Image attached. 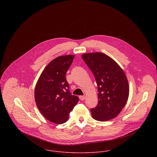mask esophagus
Listing matches in <instances>:
<instances>
[{
	"label": "esophagus",
	"instance_id": "1",
	"mask_svg": "<svg viewBox=\"0 0 157 157\" xmlns=\"http://www.w3.org/2000/svg\"><path fill=\"white\" fill-rule=\"evenodd\" d=\"M79 98H80V99L81 100H84L86 98V96H85V95H80V96L79 97Z\"/></svg>",
	"mask_w": 157,
	"mask_h": 157
}]
</instances>
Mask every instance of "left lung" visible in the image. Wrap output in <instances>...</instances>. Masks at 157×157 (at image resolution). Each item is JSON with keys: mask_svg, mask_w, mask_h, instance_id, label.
I'll return each instance as SVG.
<instances>
[{"mask_svg": "<svg viewBox=\"0 0 157 157\" xmlns=\"http://www.w3.org/2000/svg\"><path fill=\"white\" fill-rule=\"evenodd\" d=\"M82 57L92 72L98 86L97 106L91 109L94 119L105 121L116 117L124 107L129 94L127 77L118 64L102 52L86 53Z\"/></svg>", "mask_w": 157, "mask_h": 157, "instance_id": "left-lung-1", "label": "left lung"}]
</instances>
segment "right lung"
Returning a JSON list of instances; mask_svg holds the SVG:
<instances>
[{"label": "right lung", "mask_w": 157, "mask_h": 157, "mask_svg": "<svg viewBox=\"0 0 157 157\" xmlns=\"http://www.w3.org/2000/svg\"><path fill=\"white\" fill-rule=\"evenodd\" d=\"M74 55L59 56L52 60L40 74L34 90L36 105L40 113L51 122L63 124L78 101L77 96L69 91L66 73Z\"/></svg>", "instance_id": "obj_1"}]
</instances>
